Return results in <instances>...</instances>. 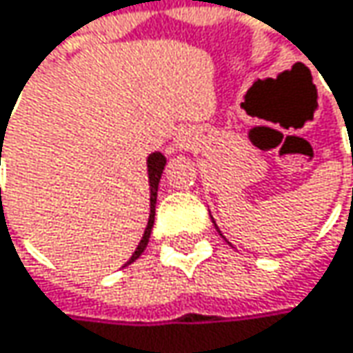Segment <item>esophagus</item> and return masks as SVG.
Here are the masks:
<instances>
[{
    "instance_id": "34e87169",
    "label": "esophagus",
    "mask_w": 353,
    "mask_h": 353,
    "mask_svg": "<svg viewBox=\"0 0 353 353\" xmlns=\"http://www.w3.org/2000/svg\"><path fill=\"white\" fill-rule=\"evenodd\" d=\"M192 143H194V137L188 131H181L174 139V149L176 151H188V149H192Z\"/></svg>"
}]
</instances>
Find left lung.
I'll use <instances>...</instances> for the list:
<instances>
[{"mask_svg":"<svg viewBox=\"0 0 353 353\" xmlns=\"http://www.w3.org/2000/svg\"><path fill=\"white\" fill-rule=\"evenodd\" d=\"M212 222H214V218H212ZM214 226H216V222H214ZM216 228H218V226H216ZM218 232H220V230H218Z\"/></svg>","mask_w":353,"mask_h":353,"instance_id":"1","label":"left lung"}]
</instances>
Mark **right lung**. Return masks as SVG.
Segmentation results:
<instances>
[{"instance_id":"add662e5","label":"right lung","mask_w":353,"mask_h":353,"mask_svg":"<svg viewBox=\"0 0 353 353\" xmlns=\"http://www.w3.org/2000/svg\"><path fill=\"white\" fill-rule=\"evenodd\" d=\"M1 137H6V133H3V131H1ZM1 147H3V145H1ZM0 155H1V149H0ZM165 163H168V159H165V155H163V153H159V151H153V153H149V157H147V177H149V218H147V226H145L143 236H141V241H139V244H137L135 252L131 254V259L125 263V267H127V265H131V263H135V261L143 254L145 248H147V242H149V236H151V228H153V222H155L157 188H159V179H161V174H163Z\"/></svg>"}]
</instances>
